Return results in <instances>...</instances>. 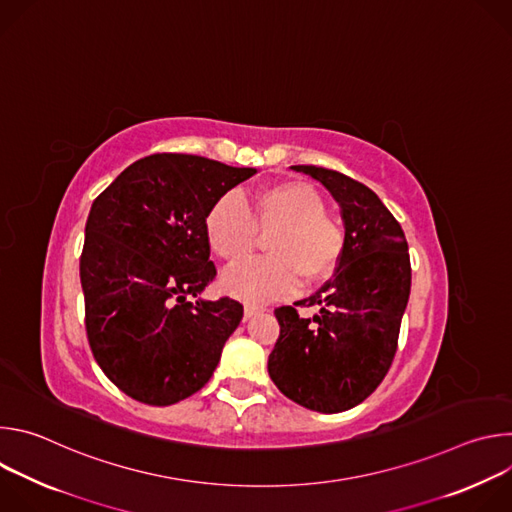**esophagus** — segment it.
<instances>
[{
  "instance_id": "1",
  "label": "esophagus",
  "mask_w": 512,
  "mask_h": 512,
  "mask_svg": "<svg viewBox=\"0 0 512 512\" xmlns=\"http://www.w3.org/2000/svg\"><path fill=\"white\" fill-rule=\"evenodd\" d=\"M265 308L257 306V304H245V318H251L255 314H261Z\"/></svg>"
}]
</instances>
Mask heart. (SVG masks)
<instances>
[{
    "label": "heart",
    "mask_w": 512,
    "mask_h": 512,
    "mask_svg": "<svg viewBox=\"0 0 512 512\" xmlns=\"http://www.w3.org/2000/svg\"><path fill=\"white\" fill-rule=\"evenodd\" d=\"M269 233V257L231 271L225 277L229 294L247 302H273L294 296L302 279L318 285L336 275L346 233L326 214L324 196L308 182L279 180L259 188L247 202L229 192L204 216L206 243L229 267L247 263L257 251L259 235Z\"/></svg>",
    "instance_id": "obj_1"
}]
</instances>
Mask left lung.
<instances>
[{
    "instance_id": "left-lung-1",
    "label": "left lung",
    "mask_w": 512,
    "mask_h": 512,
    "mask_svg": "<svg viewBox=\"0 0 512 512\" xmlns=\"http://www.w3.org/2000/svg\"><path fill=\"white\" fill-rule=\"evenodd\" d=\"M291 168L318 180L342 206L346 251L336 275L296 302L318 305V317L275 308L279 338L267 371L287 399L340 413L367 399L391 369L411 289L409 249L397 218L371 188L336 170Z\"/></svg>"
}]
</instances>
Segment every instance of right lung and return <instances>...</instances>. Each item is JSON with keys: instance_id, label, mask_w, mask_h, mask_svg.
<instances>
[{"instance_id": "add662e5", "label": "right lung", "mask_w": 512, "mask_h": 512, "mask_svg": "<svg viewBox=\"0 0 512 512\" xmlns=\"http://www.w3.org/2000/svg\"><path fill=\"white\" fill-rule=\"evenodd\" d=\"M255 168L154 154L93 202L81 253L85 328L107 379L145 405H172L212 377L243 304L192 302L214 281L208 208Z\"/></svg>"}]
</instances>
